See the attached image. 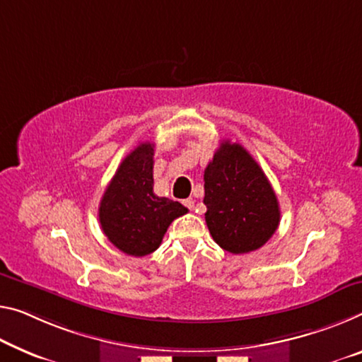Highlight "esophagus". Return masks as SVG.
<instances>
[{
	"label": "esophagus",
	"mask_w": 362,
	"mask_h": 362,
	"mask_svg": "<svg viewBox=\"0 0 362 362\" xmlns=\"http://www.w3.org/2000/svg\"><path fill=\"white\" fill-rule=\"evenodd\" d=\"M182 204H185L189 210H194V200H192V199H186V200H182Z\"/></svg>",
	"instance_id": "obj_1"
}]
</instances>
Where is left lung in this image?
<instances>
[{"label":"left lung","instance_id":"8db88e82","mask_svg":"<svg viewBox=\"0 0 362 362\" xmlns=\"http://www.w3.org/2000/svg\"><path fill=\"white\" fill-rule=\"evenodd\" d=\"M205 221L214 241L231 254L262 247L280 223L275 191L243 146L223 141L204 171Z\"/></svg>","mask_w":362,"mask_h":362}]
</instances>
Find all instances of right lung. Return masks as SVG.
<instances>
[{
    "label": "right lung",
    "instance_id": "1",
    "mask_svg": "<svg viewBox=\"0 0 362 362\" xmlns=\"http://www.w3.org/2000/svg\"><path fill=\"white\" fill-rule=\"evenodd\" d=\"M187 214L176 200L153 192V144L142 142L116 170L98 207L108 241L127 255L157 251L171 221Z\"/></svg>",
    "mask_w": 362,
    "mask_h": 362
}]
</instances>
